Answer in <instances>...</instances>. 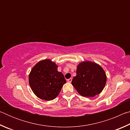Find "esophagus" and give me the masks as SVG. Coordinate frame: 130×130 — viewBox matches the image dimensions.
<instances>
[{"mask_svg":"<svg viewBox=\"0 0 130 130\" xmlns=\"http://www.w3.org/2000/svg\"><path fill=\"white\" fill-rule=\"evenodd\" d=\"M72 81V78H69V79H68V80H67V81L68 83H71Z\"/></svg>","mask_w":130,"mask_h":130,"instance_id":"1","label":"esophagus"}]
</instances>
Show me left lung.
Masks as SVG:
<instances>
[{
    "mask_svg": "<svg viewBox=\"0 0 130 130\" xmlns=\"http://www.w3.org/2000/svg\"><path fill=\"white\" fill-rule=\"evenodd\" d=\"M107 82L105 72L100 65L92 61L80 62L72 84L80 95L92 98L100 94Z\"/></svg>",
    "mask_w": 130,
    "mask_h": 130,
    "instance_id": "obj_1",
    "label": "left lung"
}]
</instances>
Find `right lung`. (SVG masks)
<instances>
[{
  "mask_svg": "<svg viewBox=\"0 0 130 130\" xmlns=\"http://www.w3.org/2000/svg\"><path fill=\"white\" fill-rule=\"evenodd\" d=\"M58 66L49 59L39 61L32 68L28 82L32 92L42 100H52L56 98L63 84L67 83Z\"/></svg>",
  "mask_w": 130,
  "mask_h": 130,
  "instance_id": "add662e5",
  "label": "right lung"
}]
</instances>
